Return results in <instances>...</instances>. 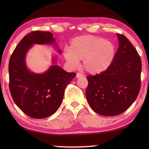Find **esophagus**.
I'll use <instances>...</instances> for the list:
<instances>
[{"instance_id":"1","label":"esophagus","mask_w":149,"mask_h":149,"mask_svg":"<svg viewBox=\"0 0 149 149\" xmlns=\"http://www.w3.org/2000/svg\"><path fill=\"white\" fill-rule=\"evenodd\" d=\"M83 77V74H81V73H77L76 74V77L77 78H79V77Z\"/></svg>"}]
</instances>
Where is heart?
<instances>
[{
	"mask_svg": "<svg viewBox=\"0 0 149 149\" xmlns=\"http://www.w3.org/2000/svg\"><path fill=\"white\" fill-rule=\"evenodd\" d=\"M64 56L70 66L77 67L79 60L91 74H99L106 71L114 62L116 47L113 42L95 36L85 35L72 41L70 49H65Z\"/></svg>",
	"mask_w": 149,
	"mask_h": 149,
	"instance_id": "1",
	"label": "heart"
}]
</instances>
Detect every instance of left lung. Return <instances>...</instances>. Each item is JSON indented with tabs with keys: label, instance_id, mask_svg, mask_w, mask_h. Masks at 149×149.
<instances>
[{
	"label": "left lung",
	"instance_id": "obj_1",
	"mask_svg": "<svg viewBox=\"0 0 149 149\" xmlns=\"http://www.w3.org/2000/svg\"><path fill=\"white\" fill-rule=\"evenodd\" d=\"M119 47L112 65L104 72L87 77L85 91L91 108L102 116H117L127 110L141 88L142 64L137 50L124 35L117 33Z\"/></svg>",
	"mask_w": 149,
	"mask_h": 149
}]
</instances>
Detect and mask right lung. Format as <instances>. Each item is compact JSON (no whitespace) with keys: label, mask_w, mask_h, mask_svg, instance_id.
<instances>
[{"label":"right lung","mask_w":149,"mask_h":149,"mask_svg":"<svg viewBox=\"0 0 149 149\" xmlns=\"http://www.w3.org/2000/svg\"><path fill=\"white\" fill-rule=\"evenodd\" d=\"M54 43L50 32L33 31L21 40L10 59L9 88L12 97L19 109L33 118L41 119L54 114L62 104L65 87L76 75L56 65H52L43 74H35L27 69L26 56L33 45ZM58 52L62 53L60 49ZM52 61L54 64L56 58Z\"/></svg>","instance_id":"1"}]
</instances>
